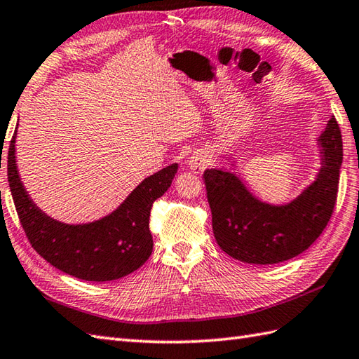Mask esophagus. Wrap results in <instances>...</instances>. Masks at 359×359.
<instances>
[{"label": "esophagus", "instance_id": "34e87169", "mask_svg": "<svg viewBox=\"0 0 359 359\" xmlns=\"http://www.w3.org/2000/svg\"><path fill=\"white\" fill-rule=\"evenodd\" d=\"M208 165H210V157H208L206 153H203V151L194 153L193 156L189 157V161H188L189 170L193 171V172H196V174L202 172Z\"/></svg>", "mask_w": 359, "mask_h": 359}]
</instances>
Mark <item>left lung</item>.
Here are the masks:
<instances>
[{
    "label": "left lung",
    "instance_id": "1",
    "mask_svg": "<svg viewBox=\"0 0 359 359\" xmlns=\"http://www.w3.org/2000/svg\"><path fill=\"white\" fill-rule=\"evenodd\" d=\"M318 145V176L287 205L262 202L231 171L203 172L214 237L224 252L245 263L273 264L302 254L321 236L337 203L343 163V139L333 116Z\"/></svg>",
    "mask_w": 359,
    "mask_h": 359
}]
</instances>
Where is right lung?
<instances>
[{
    "mask_svg": "<svg viewBox=\"0 0 359 359\" xmlns=\"http://www.w3.org/2000/svg\"><path fill=\"white\" fill-rule=\"evenodd\" d=\"M15 135L7 154L13 203L32 248L65 273L86 281H111L139 269L153 252L149 212L177 172V163L137 185L118 210L93 223L67 224L48 217L24 189L15 159Z\"/></svg>",
    "mask_w": 359,
    "mask_h": 359,
    "instance_id": "obj_1",
    "label": "right lung"
}]
</instances>
